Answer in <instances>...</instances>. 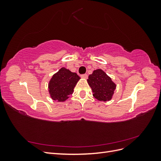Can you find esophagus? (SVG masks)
Wrapping results in <instances>:
<instances>
[{
    "mask_svg": "<svg viewBox=\"0 0 161 161\" xmlns=\"http://www.w3.org/2000/svg\"><path fill=\"white\" fill-rule=\"evenodd\" d=\"M81 78H82V79H86L87 78H88V75H86V74H84V75H81Z\"/></svg>",
    "mask_w": 161,
    "mask_h": 161,
    "instance_id": "34e87169",
    "label": "esophagus"
}]
</instances>
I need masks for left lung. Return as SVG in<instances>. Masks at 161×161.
<instances>
[{"instance_id":"8db88e82","label":"left lung","mask_w":161,"mask_h":161,"mask_svg":"<svg viewBox=\"0 0 161 161\" xmlns=\"http://www.w3.org/2000/svg\"><path fill=\"white\" fill-rule=\"evenodd\" d=\"M87 82L93 92L92 95L97 100L108 101L111 99L116 85L104 71L101 69L94 70L89 76Z\"/></svg>"}]
</instances>
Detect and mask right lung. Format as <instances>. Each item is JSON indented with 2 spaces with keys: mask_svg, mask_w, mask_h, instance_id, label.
<instances>
[{
  "mask_svg": "<svg viewBox=\"0 0 161 161\" xmlns=\"http://www.w3.org/2000/svg\"><path fill=\"white\" fill-rule=\"evenodd\" d=\"M80 79L76 73L62 68L53 75L48 85L52 99L60 102L66 101L73 93L75 86Z\"/></svg>",
  "mask_w": 161,
  "mask_h": 161,
  "instance_id": "1",
  "label": "right lung"
}]
</instances>
